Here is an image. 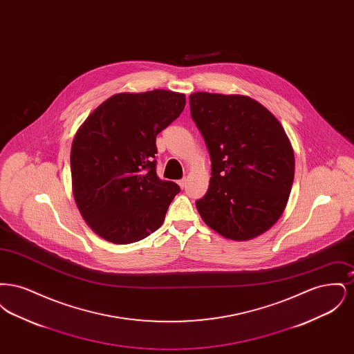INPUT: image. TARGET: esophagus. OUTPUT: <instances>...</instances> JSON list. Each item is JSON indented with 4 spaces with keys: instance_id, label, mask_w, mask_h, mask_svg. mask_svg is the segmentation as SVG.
I'll use <instances>...</instances> for the list:
<instances>
[{
    "instance_id": "1",
    "label": "esophagus",
    "mask_w": 354,
    "mask_h": 354,
    "mask_svg": "<svg viewBox=\"0 0 354 354\" xmlns=\"http://www.w3.org/2000/svg\"><path fill=\"white\" fill-rule=\"evenodd\" d=\"M178 185H180V188H185V185H187V179H185V178L180 179V180L178 182Z\"/></svg>"
}]
</instances>
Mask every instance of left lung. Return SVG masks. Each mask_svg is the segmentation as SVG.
<instances>
[{
    "instance_id": "1",
    "label": "left lung",
    "mask_w": 354,
    "mask_h": 354,
    "mask_svg": "<svg viewBox=\"0 0 354 354\" xmlns=\"http://www.w3.org/2000/svg\"><path fill=\"white\" fill-rule=\"evenodd\" d=\"M191 117L211 158L203 221L225 239L244 241L280 219L295 178V153L280 122L245 95L198 91Z\"/></svg>"
}]
</instances>
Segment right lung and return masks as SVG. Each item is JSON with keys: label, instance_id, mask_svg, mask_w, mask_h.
<instances>
[{"label": "right lung", "instance_id": "obj_1", "mask_svg": "<svg viewBox=\"0 0 354 354\" xmlns=\"http://www.w3.org/2000/svg\"><path fill=\"white\" fill-rule=\"evenodd\" d=\"M185 106V94L169 90L119 93L78 129L70 153L73 195L102 239L130 244L163 224L180 188L158 178L155 142Z\"/></svg>", "mask_w": 354, "mask_h": 354}]
</instances>
